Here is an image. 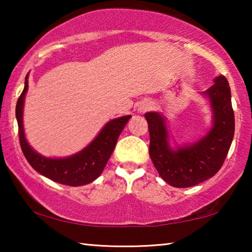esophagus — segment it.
I'll return each mask as SVG.
<instances>
[{"instance_id": "esophagus-1", "label": "esophagus", "mask_w": 252, "mask_h": 252, "mask_svg": "<svg viewBox=\"0 0 252 252\" xmlns=\"http://www.w3.org/2000/svg\"><path fill=\"white\" fill-rule=\"evenodd\" d=\"M152 109V104L150 102L148 101H143V102H140L138 104V108H136V113L139 114H142V113H146L148 111H150Z\"/></svg>"}]
</instances>
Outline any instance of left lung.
Listing matches in <instances>:
<instances>
[{"instance_id":"1","label":"left lung","mask_w":252,"mask_h":252,"mask_svg":"<svg viewBox=\"0 0 252 252\" xmlns=\"http://www.w3.org/2000/svg\"><path fill=\"white\" fill-rule=\"evenodd\" d=\"M213 85L201 92L209 101L211 126L198 141L171 146L167 118L159 112H148L144 118L150 133L149 155L159 176L176 188L199 185L212 178L222 167L234 134L231 90L223 75L213 79Z\"/></svg>"}]
</instances>
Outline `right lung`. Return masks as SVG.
Instances as JSON below:
<instances>
[{"instance_id":"obj_1","label":"right lung","mask_w":252,"mask_h":252,"mask_svg":"<svg viewBox=\"0 0 252 252\" xmlns=\"http://www.w3.org/2000/svg\"><path fill=\"white\" fill-rule=\"evenodd\" d=\"M28 79L29 73L25 76L23 92L21 93L15 109L20 144L25 159L36 172L61 185L79 187L93 182L103 172L106 162L116 148L119 135L125 129L131 116H123L110 120L87 147L74 155L64 158L44 157L30 146L24 133L23 109L29 89Z\"/></svg>"}]
</instances>
